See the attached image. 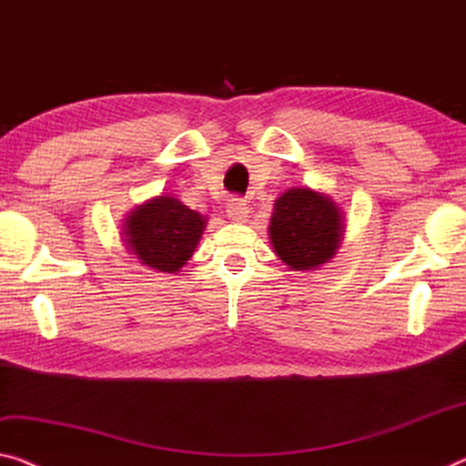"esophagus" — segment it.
<instances>
[{
    "instance_id": "34e87169",
    "label": "esophagus",
    "mask_w": 466,
    "mask_h": 466,
    "mask_svg": "<svg viewBox=\"0 0 466 466\" xmlns=\"http://www.w3.org/2000/svg\"><path fill=\"white\" fill-rule=\"evenodd\" d=\"M226 213H228V218H230L232 221H242V219L248 216L247 201H245V198H240V197H232L230 201H228V205H226Z\"/></svg>"
}]
</instances>
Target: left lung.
<instances>
[{
	"mask_svg": "<svg viewBox=\"0 0 466 466\" xmlns=\"http://www.w3.org/2000/svg\"><path fill=\"white\" fill-rule=\"evenodd\" d=\"M269 238L292 269H313L336 255L342 218L334 201L311 188H290L276 201Z\"/></svg>",
	"mask_w": 466,
	"mask_h": 466,
	"instance_id": "obj_1",
	"label": "left lung"
}]
</instances>
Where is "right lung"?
<instances>
[{"label": "right lung", "mask_w": 466, "mask_h": 466, "mask_svg": "<svg viewBox=\"0 0 466 466\" xmlns=\"http://www.w3.org/2000/svg\"><path fill=\"white\" fill-rule=\"evenodd\" d=\"M127 242L147 268L176 273L195 253L205 218L174 197H157L137 207L127 224Z\"/></svg>", "instance_id": "right-lung-1"}]
</instances>
